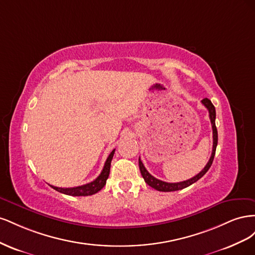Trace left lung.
Instances as JSON below:
<instances>
[{
    "instance_id": "8db88e82",
    "label": "left lung",
    "mask_w": 255,
    "mask_h": 255,
    "mask_svg": "<svg viewBox=\"0 0 255 255\" xmlns=\"http://www.w3.org/2000/svg\"><path fill=\"white\" fill-rule=\"evenodd\" d=\"M202 104L206 107L208 114H210V119H211V123H212V128H213V151H212V155L210 157V160H208V163L206 164V166L203 168V170L201 172H199L196 176L191 177L189 180L186 181H183V182H179V183H167L164 181H160L156 177H154L153 175H151L148 170L144 168L142 161L140 160L139 157V169H140V172L141 175L143 177L144 182L151 186L152 188L156 189L158 191H175V190H181L183 188H186L188 186H190L191 184L196 183L198 180L201 179V177L208 171V169L211 168L212 164H213V160H214V156H215V153H216V148H217V143H218V133H217V128H216L215 125V119H216V110H215V106L213 105V103L211 102V100H208L207 98L202 100Z\"/></svg>"
}]
</instances>
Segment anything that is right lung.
<instances>
[{"mask_svg": "<svg viewBox=\"0 0 255 255\" xmlns=\"http://www.w3.org/2000/svg\"><path fill=\"white\" fill-rule=\"evenodd\" d=\"M114 153H115V149L111 152L109 157H107L102 172L100 173V175L97 177L95 181H92L88 184L82 185V186L72 187V188H60V187L52 186V185H51V187L53 189H55V190L61 192V194H65V195H68V196H73V197L91 196V195L97 194L98 191H100L104 187V185L106 184V180L109 179L110 170H111V163H112V159H113V156H114Z\"/></svg>", "mask_w": 255, "mask_h": 255, "instance_id": "right-lung-1", "label": "right lung"}]
</instances>
